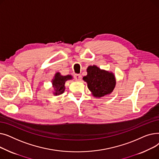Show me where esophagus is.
I'll return each mask as SVG.
<instances>
[{
  "mask_svg": "<svg viewBox=\"0 0 159 159\" xmlns=\"http://www.w3.org/2000/svg\"><path fill=\"white\" fill-rule=\"evenodd\" d=\"M75 79L77 81H80L82 79V75L80 74H75Z\"/></svg>",
  "mask_w": 159,
  "mask_h": 159,
  "instance_id": "esophagus-1",
  "label": "esophagus"
}]
</instances>
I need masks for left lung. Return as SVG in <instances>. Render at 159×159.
<instances>
[{"mask_svg": "<svg viewBox=\"0 0 159 159\" xmlns=\"http://www.w3.org/2000/svg\"><path fill=\"white\" fill-rule=\"evenodd\" d=\"M87 75L83 77L89 90L95 98L111 94L116 86V79L113 72L101 70L95 65L89 66Z\"/></svg>", "mask_w": 159, "mask_h": 159, "instance_id": "left-lung-1", "label": "left lung"}]
</instances>
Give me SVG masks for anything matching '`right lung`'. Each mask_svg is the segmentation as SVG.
Segmentation results:
<instances>
[{
  "label": "right lung",
  "mask_w": 159,
  "mask_h": 159,
  "mask_svg": "<svg viewBox=\"0 0 159 159\" xmlns=\"http://www.w3.org/2000/svg\"><path fill=\"white\" fill-rule=\"evenodd\" d=\"M73 79L71 75H68L63 76L59 72H57L52 79V86L53 89L52 93L55 96L59 95L63 93L65 91V82L67 80Z\"/></svg>",
  "instance_id": "add662e5"
}]
</instances>
